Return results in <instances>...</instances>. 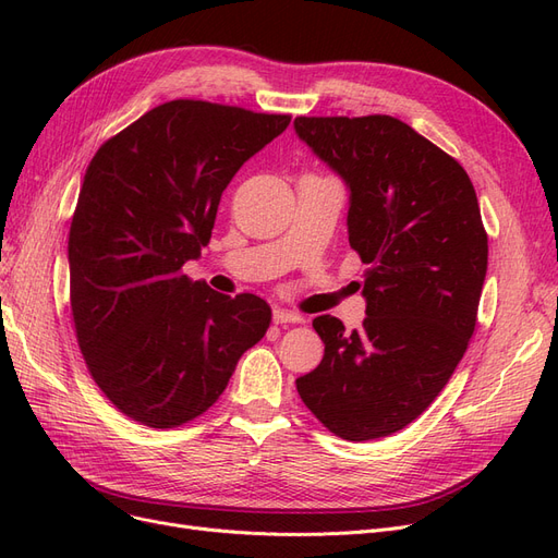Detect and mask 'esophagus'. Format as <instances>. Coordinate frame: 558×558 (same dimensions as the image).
<instances>
[{
  "label": "esophagus",
  "mask_w": 558,
  "mask_h": 558,
  "mask_svg": "<svg viewBox=\"0 0 558 558\" xmlns=\"http://www.w3.org/2000/svg\"><path fill=\"white\" fill-rule=\"evenodd\" d=\"M272 320L277 326H286V324H302L305 318H302L298 312H291V310H275Z\"/></svg>",
  "instance_id": "34e87169"
}]
</instances>
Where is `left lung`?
Returning <instances> with one entry per match:
<instances>
[{"mask_svg":"<svg viewBox=\"0 0 558 558\" xmlns=\"http://www.w3.org/2000/svg\"><path fill=\"white\" fill-rule=\"evenodd\" d=\"M298 137L349 189L367 316L314 318L324 361L302 402L349 442L410 426L440 396L477 324L488 240L463 167L393 116H298Z\"/></svg>","mask_w":558,"mask_h":558,"instance_id":"8db88e82","label":"left lung"}]
</instances>
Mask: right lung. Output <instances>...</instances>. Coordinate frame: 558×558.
I'll list each match as a JSON object with an SVG mask.
<instances>
[{
    "label": "right lung",
    "instance_id": "right-lung-1",
    "mask_svg": "<svg viewBox=\"0 0 558 558\" xmlns=\"http://www.w3.org/2000/svg\"><path fill=\"white\" fill-rule=\"evenodd\" d=\"M289 123L172 99L93 156L66 246L72 316L95 384L132 421L177 428L205 414L267 332L263 298L216 293L183 265L209 244L232 177Z\"/></svg>",
    "mask_w": 558,
    "mask_h": 558
}]
</instances>
